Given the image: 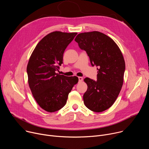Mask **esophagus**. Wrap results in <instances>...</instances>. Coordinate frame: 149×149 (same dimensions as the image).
<instances>
[{"instance_id": "esophagus-1", "label": "esophagus", "mask_w": 149, "mask_h": 149, "mask_svg": "<svg viewBox=\"0 0 149 149\" xmlns=\"http://www.w3.org/2000/svg\"><path fill=\"white\" fill-rule=\"evenodd\" d=\"M78 80H79V82H82L83 81V78L81 77H78Z\"/></svg>"}]
</instances>
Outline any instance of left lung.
I'll return each instance as SVG.
<instances>
[{
    "mask_svg": "<svg viewBox=\"0 0 149 149\" xmlns=\"http://www.w3.org/2000/svg\"><path fill=\"white\" fill-rule=\"evenodd\" d=\"M75 41L89 57L92 66L97 67V80L85 78L88 86L83 96L85 105L101 112L115 102L123 83L125 62L120 48L109 37L100 31L79 33Z\"/></svg>",
    "mask_w": 149,
    "mask_h": 149,
    "instance_id": "obj_1",
    "label": "left lung"
}]
</instances>
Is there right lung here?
Instances as JSON below:
<instances>
[{
	"instance_id": "add662e5",
	"label": "right lung",
	"mask_w": 149,
	"mask_h": 149,
	"mask_svg": "<svg viewBox=\"0 0 149 149\" xmlns=\"http://www.w3.org/2000/svg\"><path fill=\"white\" fill-rule=\"evenodd\" d=\"M77 33L53 31L43 37L33 52L27 67L28 82L38 105L48 112L61 109L78 82L76 76L56 73L61 65L63 54Z\"/></svg>"
}]
</instances>
